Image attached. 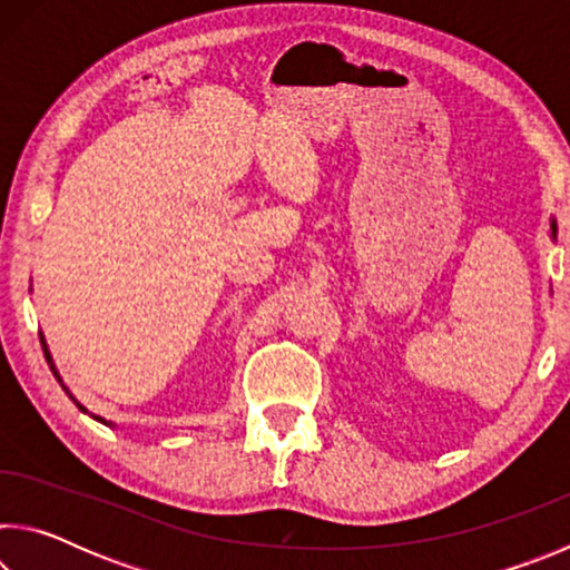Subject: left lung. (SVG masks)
Here are the masks:
<instances>
[{
    "label": "left lung",
    "mask_w": 570,
    "mask_h": 570,
    "mask_svg": "<svg viewBox=\"0 0 570 570\" xmlns=\"http://www.w3.org/2000/svg\"><path fill=\"white\" fill-rule=\"evenodd\" d=\"M551 228H553V236H556V224H553V226H551Z\"/></svg>",
    "instance_id": "obj_1"
}]
</instances>
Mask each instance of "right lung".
Returning <instances> with one entry per match:
<instances>
[{
  "mask_svg": "<svg viewBox=\"0 0 570 570\" xmlns=\"http://www.w3.org/2000/svg\"><path fill=\"white\" fill-rule=\"evenodd\" d=\"M45 356H47V362H50V366H52V360H50V354H47V350H45ZM52 370H55V366H52ZM57 374V372H55ZM77 407H80V404H77ZM82 410V407H80ZM100 420V417H98Z\"/></svg>",
  "mask_w": 570,
  "mask_h": 570,
  "instance_id": "obj_1",
  "label": "right lung"
}]
</instances>
